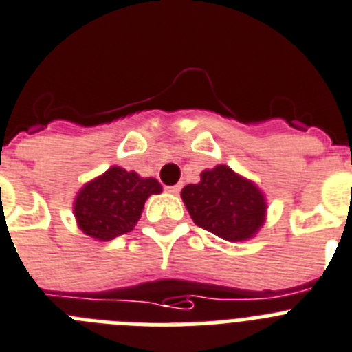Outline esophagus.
I'll return each instance as SVG.
<instances>
[{
    "instance_id": "1",
    "label": "esophagus",
    "mask_w": 352,
    "mask_h": 352,
    "mask_svg": "<svg viewBox=\"0 0 352 352\" xmlns=\"http://www.w3.org/2000/svg\"><path fill=\"white\" fill-rule=\"evenodd\" d=\"M165 190L169 192V194H173V196H178L179 190H182V185H173V187H167Z\"/></svg>"
}]
</instances>
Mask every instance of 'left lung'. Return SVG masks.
Masks as SVG:
<instances>
[{
	"label": "left lung",
	"instance_id": "8db88e82",
	"mask_svg": "<svg viewBox=\"0 0 352 352\" xmlns=\"http://www.w3.org/2000/svg\"><path fill=\"white\" fill-rule=\"evenodd\" d=\"M182 199L197 226L228 242L251 239L265 222L262 190L228 165L203 170L199 183L183 188Z\"/></svg>",
	"mask_w": 352,
	"mask_h": 352
}]
</instances>
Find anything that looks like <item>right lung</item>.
<instances>
[{
  "label": "right lung",
  "instance_id": "obj_1",
  "mask_svg": "<svg viewBox=\"0 0 352 352\" xmlns=\"http://www.w3.org/2000/svg\"><path fill=\"white\" fill-rule=\"evenodd\" d=\"M160 192L162 185L155 178H140L133 170L113 165L78 192L74 217L85 235L107 242L133 230L147 197Z\"/></svg>",
  "mask_w": 352,
  "mask_h": 352
}]
</instances>
